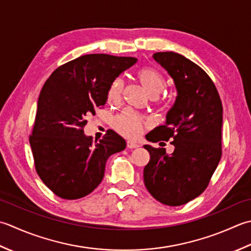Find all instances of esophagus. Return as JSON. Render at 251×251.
<instances>
[{
    "instance_id": "34e87169",
    "label": "esophagus",
    "mask_w": 251,
    "mask_h": 251,
    "mask_svg": "<svg viewBox=\"0 0 251 251\" xmlns=\"http://www.w3.org/2000/svg\"><path fill=\"white\" fill-rule=\"evenodd\" d=\"M140 145L137 144V143H135V142H133V141H126V147L127 148H136V147H139Z\"/></svg>"
}]
</instances>
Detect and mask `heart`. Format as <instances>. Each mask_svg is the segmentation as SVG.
Returning <instances> with one entry per match:
<instances>
[{
	"label": "heart",
	"instance_id": "1",
	"mask_svg": "<svg viewBox=\"0 0 251 251\" xmlns=\"http://www.w3.org/2000/svg\"><path fill=\"white\" fill-rule=\"evenodd\" d=\"M136 78L139 79L148 95L151 97L159 95L166 86L165 76L159 70L152 67L140 68L136 71ZM122 91H124L122 80L120 78L115 79L107 91V100L109 103L119 101L122 96ZM159 104L162 107H166L168 105V100L166 99H161ZM144 126L145 121L142 119V117L131 109L124 110L114 119V127L116 131L124 136L130 137V139L139 136L144 129Z\"/></svg>",
	"mask_w": 251,
	"mask_h": 251
}]
</instances>
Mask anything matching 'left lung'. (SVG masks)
<instances>
[{
  "mask_svg": "<svg viewBox=\"0 0 251 251\" xmlns=\"http://www.w3.org/2000/svg\"><path fill=\"white\" fill-rule=\"evenodd\" d=\"M154 58L170 75L177 90L166 125L146 139L171 140V155L165 148L144 145L150 161L144 167V184L151 195L168 206H181L201 195L210 183L222 156V101L206 71L173 52H157Z\"/></svg>",
  "mask_w": 251,
  "mask_h": 251,
  "instance_id": "8db88e82",
  "label": "left lung"
}]
</instances>
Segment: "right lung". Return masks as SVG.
<instances>
[{
	"label": "right lung",
	"mask_w": 251,
	"mask_h": 251,
	"mask_svg": "<svg viewBox=\"0 0 251 251\" xmlns=\"http://www.w3.org/2000/svg\"><path fill=\"white\" fill-rule=\"evenodd\" d=\"M136 60L83 55L59 66L45 81L29 142L35 171L56 196L71 201L89 195L103 180L108 157L126 148L115 131L93 142L83 129L88 117L104 108L110 83Z\"/></svg>",
	"instance_id": "obj_1"
}]
</instances>
